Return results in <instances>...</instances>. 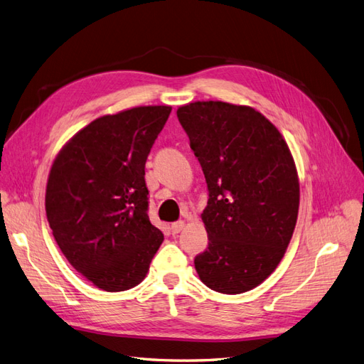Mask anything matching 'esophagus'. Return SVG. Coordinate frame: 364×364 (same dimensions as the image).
Returning a JSON list of instances; mask_svg holds the SVG:
<instances>
[{"mask_svg":"<svg viewBox=\"0 0 364 364\" xmlns=\"http://www.w3.org/2000/svg\"><path fill=\"white\" fill-rule=\"evenodd\" d=\"M183 226H185V223L182 222V220H179V222L171 223V232H173V234H179L181 230L183 229Z\"/></svg>","mask_w":364,"mask_h":364,"instance_id":"obj_1","label":"esophagus"}]
</instances>
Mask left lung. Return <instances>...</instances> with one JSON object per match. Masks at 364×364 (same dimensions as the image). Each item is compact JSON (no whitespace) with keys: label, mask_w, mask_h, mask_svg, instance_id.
I'll use <instances>...</instances> for the list:
<instances>
[{"label":"left lung","mask_w":364,"mask_h":364,"mask_svg":"<svg viewBox=\"0 0 364 364\" xmlns=\"http://www.w3.org/2000/svg\"><path fill=\"white\" fill-rule=\"evenodd\" d=\"M178 118L208 185V247L194 258L214 291L255 289L277 269L299 211V179L279 130L249 106L194 102Z\"/></svg>","instance_id":"1"}]
</instances>
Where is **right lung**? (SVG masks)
Wrapping results in <instances>:
<instances>
[{
    "mask_svg": "<svg viewBox=\"0 0 364 364\" xmlns=\"http://www.w3.org/2000/svg\"><path fill=\"white\" fill-rule=\"evenodd\" d=\"M171 106L105 115L63 146L50 170L46 211L71 266L106 291L146 278L164 241L149 218L146 161Z\"/></svg>",
    "mask_w": 364,
    "mask_h": 364,
    "instance_id": "right-lung-1",
    "label": "right lung"
}]
</instances>
